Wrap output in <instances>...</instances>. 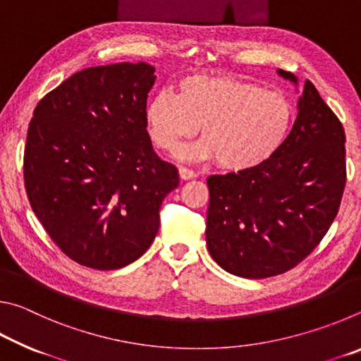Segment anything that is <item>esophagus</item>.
Segmentation results:
<instances>
[{
	"mask_svg": "<svg viewBox=\"0 0 361 361\" xmlns=\"http://www.w3.org/2000/svg\"><path fill=\"white\" fill-rule=\"evenodd\" d=\"M178 172H180V178H181V180H192L194 176H195L194 170L186 169V167H180Z\"/></svg>",
	"mask_w": 361,
	"mask_h": 361,
	"instance_id": "esophagus-1",
	"label": "esophagus"
}]
</instances>
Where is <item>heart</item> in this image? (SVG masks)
<instances>
[{
	"mask_svg": "<svg viewBox=\"0 0 361 361\" xmlns=\"http://www.w3.org/2000/svg\"><path fill=\"white\" fill-rule=\"evenodd\" d=\"M156 94L145 108L149 137L159 149L175 151L202 133L183 157L218 161L231 172L261 166L282 148L293 124L285 95L231 76L194 75L176 87Z\"/></svg>",
	"mask_w": 361,
	"mask_h": 361,
	"instance_id": "heart-1",
	"label": "heart"
}]
</instances>
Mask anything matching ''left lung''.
<instances>
[{"label": "left lung", "mask_w": 361, "mask_h": 361, "mask_svg": "<svg viewBox=\"0 0 361 361\" xmlns=\"http://www.w3.org/2000/svg\"><path fill=\"white\" fill-rule=\"evenodd\" d=\"M279 75L298 84L290 71ZM345 133L310 81L290 135L261 166L212 175L205 239L226 272L279 276L314 252L338 215L345 188Z\"/></svg>", "instance_id": "left-lung-1"}]
</instances>
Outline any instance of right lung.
Wrapping results in <instances>:
<instances>
[{"label":"right lung","mask_w":361,"mask_h":361,"mask_svg":"<svg viewBox=\"0 0 361 361\" xmlns=\"http://www.w3.org/2000/svg\"><path fill=\"white\" fill-rule=\"evenodd\" d=\"M154 71L145 62L78 71L42 97L30 121V205L54 243L85 267L113 271L138 259L180 183L146 130Z\"/></svg>","instance_id":"1"}]
</instances>
